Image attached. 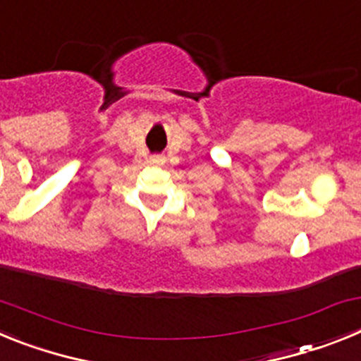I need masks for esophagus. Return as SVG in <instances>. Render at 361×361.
<instances>
[{
    "label": "esophagus",
    "mask_w": 361,
    "mask_h": 361,
    "mask_svg": "<svg viewBox=\"0 0 361 361\" xmlns=\"http://www.w3.org/2000/svg\"><path fill=\"white\" fill-rule=\"evenodd\" d=\"M149 162L155 166H162L164 164V157H161V155H153V157H149Z\"/></svg>",
    "instance_id": "obj_1"
}]
</instances>
